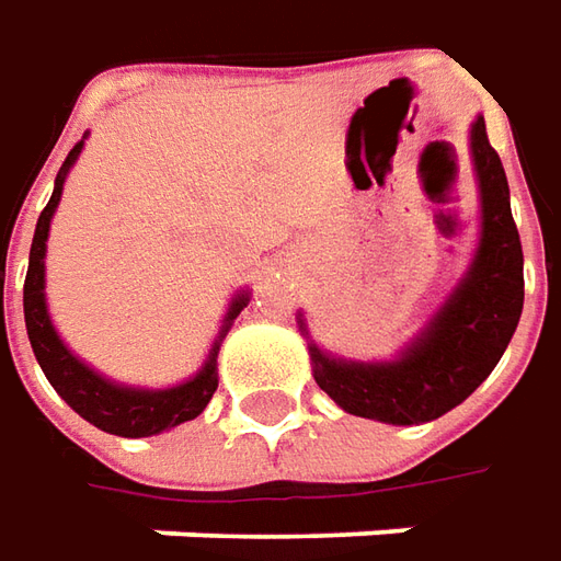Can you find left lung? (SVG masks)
Instances as JSON below:
<instances>
[{"instance_id": "1", "label": "left lung", "mask_w": 561, "mask_h": 561, "mask_svg": "<svg viewBox=\"0 0 561 561\" xmlns=\"http://www.w3.org/2000/svg\"><path fill=\"white\" fill-rule=\"evenodd\" d=\"M472 158L481 183V248L425 335L394 363H341L310 344L313 378L341 410L391 425L432 422L459 407L503 357L525 304V257L506 170L484 117L472 126Z\"/></svg>"}]
</instances>
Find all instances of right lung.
Returning a JSON list of instances; mask_svg holds the SVG:
<instances>
[{
	"instance_id": "add662e5",
	"label": "right lung",
	"mask_w": 561,
	"mask_h": 561,
	"mask_svg": "<svg viewBox=\"0 0 561 561\" xmlns=\"http://www.w3.org/2000/svg\"><path fill=\"white\" fill-rule=\"evenodd\" d=\"M80 148H83V139L70 148V154L65 158V167H61V173L55 180V192H51L49 204L43 207V214L36 220V232H33V244H30V266L27 279H24V322H27L30 347L39 359L46 378L51 381V388L65 397L70 410H77L95 428L121 437L158 435L164 428H173L180 422L195 419L210 403V397L217 391V347L220 344L214 347L210 359L204 363V369L192 381H185L180 388H167V391H136V388H121V385H111L102 376H95L55 335L49 313H46V295H43V288H46L43 285L46 282L43 257H46L51 214L61 202V185H65L70 164L77 161ZM244 304H248V298L242 295L229 307L226 329H229L232 319L242 313Z\"/></svg>"
}]
</instances>
